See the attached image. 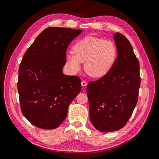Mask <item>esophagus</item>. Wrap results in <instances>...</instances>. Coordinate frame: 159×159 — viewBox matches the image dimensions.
<instances>
[{"label":"esophagus","instance_id":"1","mask_svg":"<svg viewBox=\"0 0 159 159\" xmlns=\"http://www.w3.org/2000/svg\"><path fill=\"white\" fill-rule=\"evenodd\" d=\"M81 85H82V87H85V86L88 85V83H87V82H86V81H85L83 80V81H81Z\"/></svg>","mask_w":159,"mask_h":159}]
</instances>
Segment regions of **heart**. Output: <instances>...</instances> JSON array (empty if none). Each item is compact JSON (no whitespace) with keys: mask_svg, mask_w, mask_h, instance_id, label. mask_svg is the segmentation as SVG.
I'll return each mask as SVG.
<instances>
[{"mask_svg":"<svg viewBox=\"0 0 159 159\" xmlns=\"http://www.w3.org/2000/svg\"><path fill=\"white\" fill-rule=\"evenodd\" d=\"M74 52L66 54V65L71 74L80 71L84 61V69L93 78L106 75L114 64L117 56L115 44L109 40L88 36L77 42Z\"/></svg>","mask_w":159,"mask_h":159,"instance_id":"b5f03b06","label":"heart"}]
</instances>
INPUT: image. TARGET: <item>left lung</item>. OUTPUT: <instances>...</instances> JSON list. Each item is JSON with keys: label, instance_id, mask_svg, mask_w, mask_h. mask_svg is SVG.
<instances>
[{"label": "left lung", "instance_id": "1", "mask_svg": "<svg viewBox=\"0 0 159 159\" xmlns=\"http://www.w3.org/2000/svg\"><path fill=\"white\" fill-rule=\"evenodd\" d=\"M117 56L108 73L87 86L89 119L103 133L121 129L135 107L141 78L139 62L127 38L113 34Z\"/></svg>", "mask_w": 159, "mask_h": 159}]
</instances>
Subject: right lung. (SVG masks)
<instances>
[{
  "label": "right lung",
  "instance_id": "1",
  "mask_svg": "<svg viewBox=\"0 0 159 159\" xmlns=\"http://www.w3.org/2000/svg\"><path fill=\"white\" fill-rule=\"evenodd\" d=\"M83 30L50 27L28 48L18 70V91L24 116L43 129L59 127L81 89V80L63 74L71 42Z\"/></svg>",
  "mask_w": 159,
  "mask_h": 159
}]
</instances>
